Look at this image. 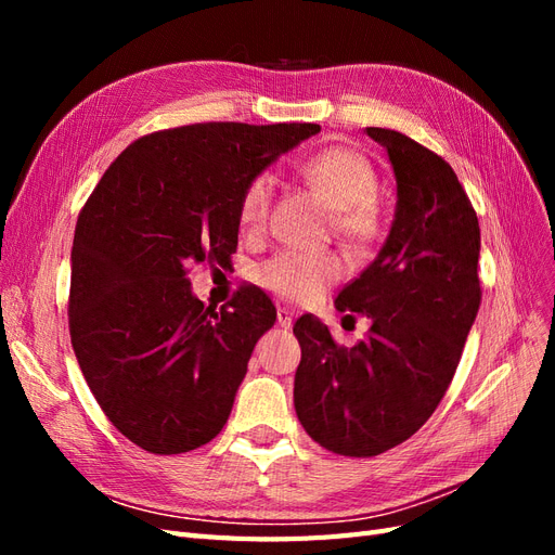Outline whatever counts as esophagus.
I'll use <instances>...</instances> for the list:
<instances>
[{"label":"esophagus","mask_w":555,"mask_h":555,"mask_svg":"<svg viewBox=\"0 0 555 555\" xmlns=\"http://www.w3.org/2000/svg\"><path fill=\"white\" fill-rule=\"evenodd\" d=\"M278 324L282 328H289L294 324V310L289 308H278Z\"/></svg>","instance_id":"obj_1"}]
</instances>
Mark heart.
I'll return each instance as SVG.
<instances>
[{"label":"heart","instance_id":"b5f03b06","mask_svg":"<svg viewBox=\"0 0 555 555\" xmlns=\"http://www.w3.org/2000/svg\"><path fill=\"white\" fill-rule=\"evenodd\" d=\"M300 176L333 208L338 236L357 247H371L386 229V210L377 190V171L354 145H328L300 164ZM275 178L268 171L251 176L238 198V224L247 233L263 231L273 204ZM345 275L338 251L280 249L255 268L263 289L294 304H312Z\"/></svg>","mask_w":555,"mask_h":555}]
</instances>
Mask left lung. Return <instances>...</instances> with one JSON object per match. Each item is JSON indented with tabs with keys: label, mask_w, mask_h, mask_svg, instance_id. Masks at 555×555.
<instances>
[{
	"label": "left lung",
	"mask_w": 555,
	"mask_h": 555,
	"mask_svg": "<svg viewBox=\"0 0 555 555\" xmlns=\"http://www.w3.org/2000/svg\"><path fill=\"white\" fill-rule=\"evenodd\" d=\"M365 131L389 153L396 220L377 259L335 306L365 314L371 328L343 347L312 314L294 324L298 422L319 447L351 459L393 449L428 422L481 304L479 220L456 173L405 133Z\"/></svg>",
	"instance_id": "8db88e82"
}]
</instances>
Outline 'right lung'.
<instances>
[{"instance_id":"1","label":"right lung","mask_w":555,"mask_h":555,"mask_svg":"<svg viewBox=\"0 0 555 555\" xmlns=\"http://www.w3.org/2000/svg\"><path fill=\"white\" fill-rule=\"evenodd\" d=\"M319 125L196 122L127 145L82 206L72 249L69 333L108 422L171 456L227 424L257 340L275 324L261 289L215 310L192 296L194 263L227 266L245 182Z\"/></svg>"}]
</instances>
